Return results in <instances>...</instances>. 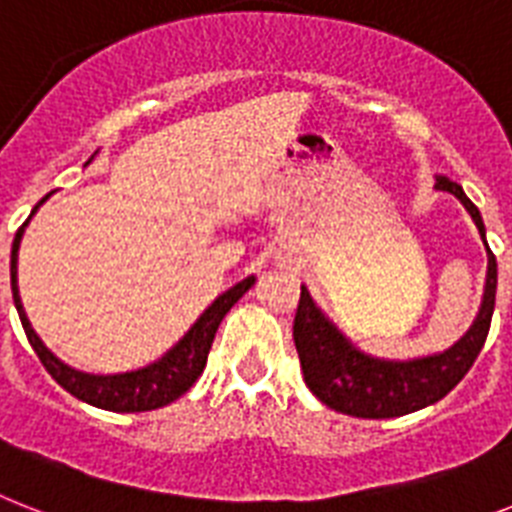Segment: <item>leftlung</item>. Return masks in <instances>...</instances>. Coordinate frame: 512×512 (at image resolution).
Here are the masks:
<instances>
[{
	"mask_svg": "<svg viewBox=\"0 0 512 512\" xmlns=\"http://www.w3.org/2000/svg\"><path fill=\"white\" fill-rule=\"evenodd\" d=\"M436 189L450 191L463 202L486 244V228L479 207L465 197L463 186L447 176H436ZM486 286L473 326L439 355L415 360H381L360 352L347 336L328 321L302 286L294 315V344L310 392L336 413L355 418H397L429 407L455 389L476 363L489 334L497 294V260L486 247Z\"/></svg>",
	"mask_w": 512,
	"mask_h": 512,
	"instance_id": "1",
	"label": "left lung"
}]
</instances>
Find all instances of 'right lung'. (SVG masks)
Masks as SVG:
<instances>
[{
  "mask_svg": "<svg viewBox=\"0 0 512 512\" xmlns=\"http://www.w3.org/2000/svg\"><path fill=\"white\" fill-rule=\"evenodd\" d=\"M44 199H41V202H44ZM39 205L33 207V213L39 210ZM26 226L28 220L18 228L15 242H12L10 284L12 299H15V307H18L20 323L26 328L28 342H31L33 352L39 355L41 365L49 371V376H52L65 392H70L73 397L89 402V405L94 407L112 410V413H144V410H157V407L170 405V402L178 400L181 394L189 392L191 384H194V381L202 376V371H205L207 355H210V347H213L215 331H218L220 321H223L228 310L244 297V292H249L252 284H255V276H247L244 281L231 286L228 292L220 294L213 305L199 315L197 323L186 331L184 339H181L173 350L165 352L157 363L147 365V368H139V371L94 376V373L76 371V368H70L68 363H62L60 357L54 355L52 350H47V344L41 342L39 334L31 328V321H28L26 310H23V302H20L18 292V249Z\"/></svg>",
  "mask_w": 512,
  "mask_h": 512,
  "instance_id": "right-lung-1",
  "label": "right lung"
}]
</instances>
